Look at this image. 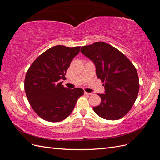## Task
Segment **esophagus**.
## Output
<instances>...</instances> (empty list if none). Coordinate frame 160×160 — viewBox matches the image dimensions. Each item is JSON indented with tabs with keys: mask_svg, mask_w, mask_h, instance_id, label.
<instances>
[{
	"mask_svg": "<svg viewBox=\"0 0 160 160\" xmlns=\"http://www.w3.org/2000/svg\"><path fill=\"white\" fill-rule=\"evenodd\" d=\"M85 95H92L93 93H88V92H86V91H85Z\"/></svg>",
	"mask_w": 160,
	"mask_h": 160,
	"instance_id": "obj_1",
	"label": "esophagus"
}]
</instances>
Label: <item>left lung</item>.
I'll use <instances>...</instances> for the list:
<instances>
[{
    "instance_id": "left-lung-1",
    "label": "left lung",
    "mask_w": 160,
    "mask_h": 160,
    "mask_svg": "<svg viewBox=\"0 0 160 160\" xmlns=\"http://www.w3.org/2000/svg\"><path fill=\"white\" fill-rule=\"evenodd\" d=\"M81 52L94 62L97 77L104 83L105 93L98 94L101 102L93 108L94 111L105 119L122 118L138 95L139 83L135 67L122 52L104 42L82 47Z\"/></svg>"
}]
</instances>
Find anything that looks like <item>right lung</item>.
I'll use <instances>...</instances> for the list:
<instances>
[{
    "label": "right lung",
    "mask_w": 160,
    "mask_h": 160,
    "mask_svg": "<svg viewBox=\"0 0 160 160\" xmlns=\"http://www.w3.org/2000/svg\"><path fill=\"white\" fill-rule=\"evenodd\" d=\"M81 47L57 45L38 56L28 69L25 79L27 99L35 112L44 120L58 122L71 113L84 91L64 88L61 79Z\"/></svg>",
    "instance_id": "1"
}]
</instances>
